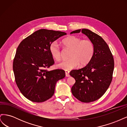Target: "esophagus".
<instances>
[{"mask_svg":"<svg viewBox=\"0 0 127 127\" xmlns=\"http://www.w3.org/2000/svg\"><path fill=\"white\" fill-rule=\"evenodd\" d=\"M65 74H66V77H69L70 75H69V71H65Z\"/></svg>","mask_w":127,"mask_h":127,"instance_id":"obj_1","label":"esophagus"}]
</instances>
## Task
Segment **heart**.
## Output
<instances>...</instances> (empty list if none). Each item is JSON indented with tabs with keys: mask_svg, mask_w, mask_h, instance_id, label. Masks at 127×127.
<instances>
[{
	"mask_svg": "<svg viewBox=\"0 0 127 127\" xmlns=\"http://www.w3.org/2000/svg\"><path fill=\"white\" fill-rule=\"evenodd\" d=\"M62 43L67 49L70 50L69 59L64 60L57 64L59 68L70 70L77 67L87 65L91 61L94 53V45L92 41L82 40L81 38L70 36L62 41ZM49 51L52 57L57 61L61 59V50L56 41L52 42L49 46Z\"/></svg>",
	"mask_w": 127,
	"mask_h": 127,
	"instance_id": "heart-1",
	"label": "heart"
}]
</instances>
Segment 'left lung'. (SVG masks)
Here are the masks:
<instances>
[{
	"label": "left lung",
	"mask_w": 127,
	"mask_h": 127,
	"mask_svg": "<svg viewBox=\"0 0 127 127\" xmlns=\"http://www.w3.org/2000/svg\"><path fill=\"white\" fill-rule=\"evenodd\" d=\"M80 31L93 43L94 53L86 66L70 72V75L76 80L71 92L79 101L90 103L101 97L108 89L112 80L114 63L109 46L102 37L85 29L70 33Z\"/></svg>",
	"instance_id": "obj_1"
}]
</instances>
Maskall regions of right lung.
Wrapping results in <instances>:
<instances>
[{
  "label": "right lung",
  "mask_w": 127,
  "mask_h": 127,
  "mask_svg": "<svg viewBox=\"0 0 127 127\" xmlns=\"http://www.w3.org/2000/svg\"><path fill=\"white\" fill-rule=\"evenodd\" d=\"M63 32L41 29L23 40L17 48L13 68L15 82L22 94L34 102H43L55 93L58 80L65 77L63 69L48 71L55 64L49 51L52 42Z\"/></svg>",
  "instance_id": "obj_1"
}]
</instances>
